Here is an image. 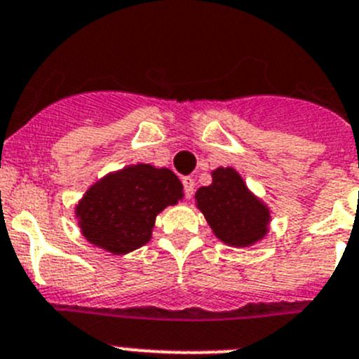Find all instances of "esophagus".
Here are the masks:
<instances>
[{"instance_id":"1","label":"esophagus","mask_w":359,"mask_h":359,"mask_svg":"<svg viewBox=\"0 0 359 359\" xmlns=\"http://www.w3.org/2000/svg\"><path fill=\"white\" fill-rule=\"evenodd\" d=\"M182 182H183V189H185V197L187 199H192L194 187H196V183H194V180L190 176H185Z\"/></svg>"}]
</instances>
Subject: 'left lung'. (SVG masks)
I'll return each instance as SVG.
<instances>
[{"label":"left lung","mask_w":359,"mask_h":359,"mask_svg":"<svg viewBox=\"0 0 359 359\" xmlns=\"http://www.w3.org/2000/svg\"><path fill=\"white\" fill-rule=\"evenodd\" d=\"M196 206L215 236L227 247H252L269 233L271 210L248 189L234 167L211 170V185L197 189Z\"/></svg>","instance_id":"left-lung-1"}]
</instances>
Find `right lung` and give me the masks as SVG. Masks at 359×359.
I'll list each match as a JSON object with an SVG mask.
<instances>
[{
	"instance_id": "right-lung-1",
	"label": "right lung",
	"mask_w": 359,
	"mask_h": 359,
	"mask_svg": "<svg viewBox=\"0 0 359 359\" xmlns=\"http://www.w3.org/2000/svg\"><path fill=\"white\" fill-rule=\"evenodd\" d=\"M182 199L183 185L172 170L134 163L97 180L74 215L88 243L126 255L151 240L156 215Z\"/></svg>"
}]
</instances>
